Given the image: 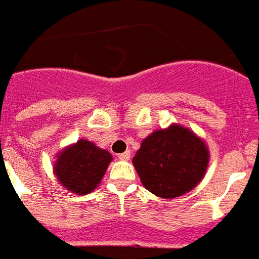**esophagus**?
<instances>
[{
    "instance_id": "1",
    "label": "esophagus",
    "mask_w": 259,
    "mask_h": 259,
    "mask_svg": "<svg viewBox=\"0 0 259 259\" xmlns=\"http://www.w3.org/2000/svg\"><path fill=\"white\" fill-rule=\"evenodd\" d=\"M118 158H119L120 160H129V159H130V151H126V152H123V154H119V155H118Z\"/></svg>"
}]
</instances>
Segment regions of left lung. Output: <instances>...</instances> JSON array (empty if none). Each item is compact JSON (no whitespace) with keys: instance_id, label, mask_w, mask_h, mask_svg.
<instances>
[{"instance_id":"left-lung-1","label":"left lung","mask_w":259,"mask_h":259,"mask_svg":"<svg viewBox=\"0 0 259 259\" xmlns=\"http://www.w3.org/2000/svg\"><path fill=\"white\" fill-rule=\"evenodd\" d=\"M207 163L204 143L178 124L148 136L133 158L145 188L166 199L178 198L195 188L206 173Z\"/></svg>"}]
</instances>
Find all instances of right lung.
Instances as JSON below:
<instances>
[{"label": "right lung", "mask_w": 259, "mask_h": 259, "mask_svg": "<svg viewBox=\"0 0 259 259\" xmlns=\"http://www.w3.org/2000/svg\"><path fill=\"white\" fill-rule=\"evenodd\" d=\"M111 160L108 151L97 148L91 141L79 140L59 155L55 173L68 191L86 195L100 184Z\"/></svg>", "instance_id": "add662e5"}]
</instances>
